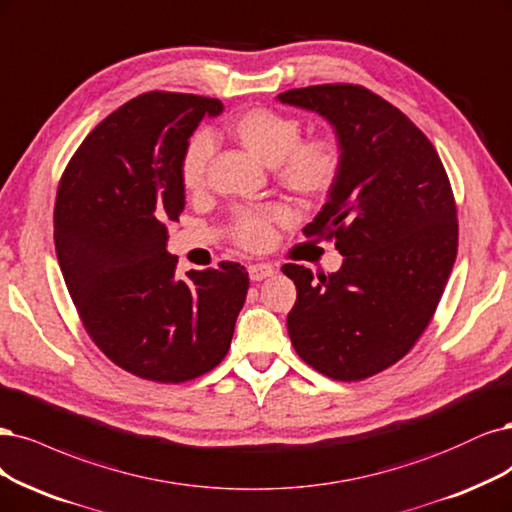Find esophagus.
Wrapping results in <instances>:
<instances>
[{"label":"esophagus","instance_id":"1","mask_svg":"<svg viewBox=\"0 0 512 512\" xmlns=\"http://www.w3.org/2000/svg\"><path fill=\"white\" fill-rule=\"evenodd\" d=\"M248 273H250V279H252V281H262V279H267V277H273V275H275V267H273V264H264V262H260V264H250Z\"/></svg>","mask_w":512,"mask_h":512}]
</instances>
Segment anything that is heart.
Here are the masks:
<instances>
[{"mask_svg":"<svg viewBox=\"0 0 512 512\" xmlns=\"http://www.w3.org/2000/svg\"><path fill=\"white\" fill-rule=\"evenodd\" d=\"M226 133L239 146L275 165L277 182L305 201H320L337 186L343 171V152L337 139L328 135L301 137V120L271 108H250L226 122ZM214 152L209 135L195 133L180 158V182L186 192L205 184L207 163ZM292 220L290 207L275 203L260 209H239L231 235L245 250H267L275 239V226Z\"/></svg>","mask_w":512,"mask_h":512,"instance_id":"1","label":"heart"}]
</instances>
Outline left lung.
<instances>
[{
    "instance_id": "obj_1",
    "label": "left lung",
    "mask_w": 512,
    "mask_h": 512,
    "mask_svg": "<svg viewBox=\"0 0 512 512\" xmlns=\"http://www.w3.org/2000/svg\"><path fill=\"white\" fill-rule=\"evenodd\" d=\"M324 116L343 152L341 178L303 228L334 241L337 273L284 264L296 286L290 341L317 373L362 381L390 368L428 328L457 256V209L430 139L360 84H315L277 95Z\"/></svg>"
}]
</instances>
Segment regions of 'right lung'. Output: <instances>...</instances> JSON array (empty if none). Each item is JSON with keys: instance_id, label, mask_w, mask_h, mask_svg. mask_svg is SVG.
I'll return each mask as SVG.
<instances>
[{"instance_id": "1", "label": "right lung", "mask_w": 512, "mask_h": 512, "mask_svg": "<svg viewBox=\"0 0 512 512\" xmlns=\"http://www.w3.org/2000/svg\"><path fill=\"white\" fill-rule=\"evenodd\" d=\"M220 99L144 93L101 120L67 163L55 203V248L88 337L116 366L156 383L216 368L250 277L239 262L175 277L167 222L184 209L180 158Z\"/></svg>"}]
</instances>
